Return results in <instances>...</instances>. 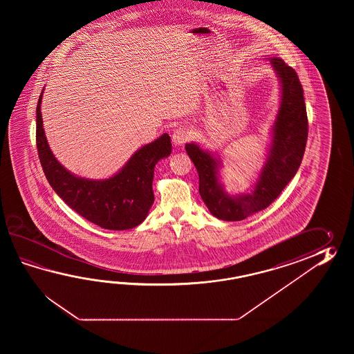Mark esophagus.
Segmentation results:
<instances>
[{"label":"esophagus","mask_w":354,"mask_h":354,"mask_svg":"<svg viewBox=\"0 0 354 354\" xmlns=\"http://www.w3.org/2000/svg\"><path fill=\"white\" fill-rule=\"evenodd\" d=\"M188 139H189V131L186 128L176 129L172 134V142L174 145H182L186 143Z\"/></svg>","instance_id":"esophagus-1"}]
</instances>
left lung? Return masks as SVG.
Instances as JSON below:
<instances>
[{
  "instance_id": "left-lung-1",
  "label": "left lung",
  "mask_w": 354,
  "mask_h": 354,
  "mask_svg": "<svg viewBox=\"0 0 354 354\" xmlns=\"http://www.w3.org/2000/svg\"><path fill=\"white\" fill-rule=\"evenodd\" d=\"M267 59L279 78L281 98L267 157L250 191L229 194L220 180V169L224 165L218 154L194 142L185 147L197 169L203 203L215 218L224 221L244 220L268 207L294 178L305 153L308 115L300 80L295 69L281 58Z\"/></svg>"
}]
</instances>
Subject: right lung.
I'll use <instances>...</instances> for the list:
<instances>
[{"label": "right lung", "instance_id": "1", "mask_svg": "<svg viewBox=\"0 0 354 354\" xmlns=\"http://www.w3.org/2000/svg\"><path fill=\"white\" fill-rule=\"evenodd\" d=\"M43 92L37 106V148L46 180L55 194L81 216L109 230H128L142 224L154 203V167L172 151L165 133L143 145L116 174L105 180L78 177L62 166L46 140L41 118Z\"/></svg>", "mask_w": 354, "mask_h": 354}]
</instances>
